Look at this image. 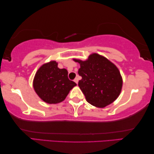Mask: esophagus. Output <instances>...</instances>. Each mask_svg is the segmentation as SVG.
<instances>
[{"label":"esophagus","instance_id":"1","mask_svg":"<svg viewBox=\"0 0 154 154\" xmlns=\"http://www.w3.org/2000/svg\"><path fill=\"white\" fill-rule=\"evenodd\" d=\"M74 81L76 83V84H78V82H79V79H78V78H75V79L74 80Z\"/></svg>","mask_w":154,"mask_h":154}]
</instances>
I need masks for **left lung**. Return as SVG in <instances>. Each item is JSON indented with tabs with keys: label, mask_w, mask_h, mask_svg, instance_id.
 <instances>
[{
	"label": "left lung",
	"mask_w": 154,
	"mask_h": 154,
	"mask_svg": "<svg viewBox=\"0 0 154 154\" xmlns=\"http://www.w3.org/2000/svg\"><path fill=\"white\" fill-rule=\"evenodd\" d=\"M79 63V74L82 77L79 86L87 102L104 108L111 104L120 94L122 78L118 68L106 58L91 54L87 60L74 59Z\"/></svg>",
	"instance_id": "left-lung-1"
}]
</instances>
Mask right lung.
<instances>
[{"instance_id": "right-lung-1", "label": "right lung", "mask_w": 154, "mask_h": 154, "mask_svg": "<svg viewBox=\"0 0 154 154\" xmlns=\"http://www.w3.org/2000/svg\"><path fill=\"white\" fill-rule=\"evenodd\" d=\"M56 61H50L37 70L33 87L42 100L48 104H57L63 101L69 91L76 84L68 79L65 69H59Z\"/></svg>"}]
</instances>
